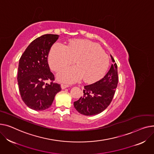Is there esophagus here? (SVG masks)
<instances>
[{"label":"esophagus","mask_w":154,"mask_h":154,"mask_svg":"<svg viewBox=\"0 0 154 154\" xmlns=\"http://www.w3.org/2000/svg\"><path fill=\"white\" fill-rule=\"evenodd\" d=\"M69 85H66V84H61V89H65V88H68V87H69Z\"/></svg>","instance_id":"esophagus-1"}]
</instances>
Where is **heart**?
Returning a JSON list of instances; mask_svg holds the SVG:
<instances>
[{"instance_id":"heart-1","label":"heart","mask_w":154,"mask_h":154,"mask_svg":"<svg viewBox=\"0 0 154 154\" xmlns=\"http://www.w3.org/2000/svg\"><path fill=\"white\" fill-rule=\"evenodd\" d=\"M77 66L68 67L58 75V79L73 83L83 78L94 83L101 79L109 65V58L99 45L81 40H72L68 45L56 42L51 47L48 61L51 69L58 72L75 62Z\"/></svg>"}]
</instances>
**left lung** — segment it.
<instances>
[{
  "mask_svg": "<svg viewBox=\"0 0 154 154\" xmlns=\"http://www.w3.org/2000/svg\"><path fill=\"white\" fill-rule=\"evenodd\" d=\"M113 63L103 78L84 86L83 96L74 102L76 111L85 116L101 113L111 103L118 83L117 64L111 55Z\"/></svg>",
  "mask_w": 154,
  "mask_h": 154,
  "instance_id": "1",
  "label": "left lung"
}]
</instances>
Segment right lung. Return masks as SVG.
<instances>
[{
  "label": "right lung",
  "instance_id": "add662e5",
  "mask_svg": "<svg viewBox=\"0 0 154 154\" xmlns=\"http://www.w3.org/2000/svg\"><path fill=\"white\" fill-rule=\"evenodd\" d=\"M58 35L46 34L34 40L21 56L17 81L24 103L30 109L43 111L50 107L55 95L61 91L60 84L54 83L48 56ZM51 81L50 84L47 81Z\"/></svg>",
  "mask_w": 154,
  "mask_h": 154
}]
</instances>
